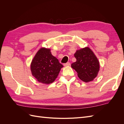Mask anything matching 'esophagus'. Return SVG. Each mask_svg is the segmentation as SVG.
<instances>
[{
	"label": "esophagus",
	"instance_id": "esophagus-1",
	"mask_svg": "<svg viewBox=\"0 0 124 124\" xmlns=\"http://www.w3.org/2000/svg\"><path fill=\"white\" fill-rule=\"evenodd\" d=\"M63 66H64L65 67L70 66V63L69 62H67V63H63Z\"/></svg>",
	"mask_w": 124,
	"mask_h": 124
}]
</instances>
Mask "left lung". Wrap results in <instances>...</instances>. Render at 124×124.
Instances as JSON below:
<instances>
[{"mask_svg": "<svg viewBox=\"0 0 124 124\" xmlns=\"http://www.w3.org/2000/svg\"><path fill=\"white\" fill-rule=\"evenodd\" d=\"M77 61L71 64L81 80L85 82L93 80L99 70V62L93 51L88 47L77 50L74 54Z\"/></svg>", "mask_w": 124, "mask_h": 124, "instance_id": "8db88e82", "label": "left lung"}]
</instances>
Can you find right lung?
Wrapping results in <instances>:
<instances>
[{
	"instance_id": "1",
	"label": "right lung",
	"mask_w": 124,
	"mask_h": 124,
	"mask_svg": "<svg viewBox=\"0 0 124 124\" xmlns=\"http://www.w3.org/2000/svg\"><path fill=\"white\" fill-rule=\"evenodd\" d=\"M63 66L52 55L50 49L41 48L32 61L31 68L32 76L43 84L53 83Z\"/></svg>"
}]
</instances>
